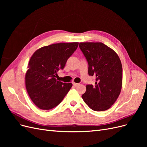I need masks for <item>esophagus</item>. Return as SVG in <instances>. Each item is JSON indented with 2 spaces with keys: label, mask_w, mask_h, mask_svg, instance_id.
Returning a JSON list of instances; mask_svg holds the SVG:
<instances>
[{
  "label": "esophagus",
  "mask_w": 147,
  "mask_h": 147,
  "mask_svg": "<svg viewBox=\"0 0 147 147\" xmlns=\"http://www.w3.org/2000/svg\"><path fill=\"white\" fill-rule=\"evenodd\" d=\"M72 83H73V85H74V86H75L78 85V84H79V83H75V82H73Z\"/></svg>",
  "instance_id": "34e87169"
}]
</instances>
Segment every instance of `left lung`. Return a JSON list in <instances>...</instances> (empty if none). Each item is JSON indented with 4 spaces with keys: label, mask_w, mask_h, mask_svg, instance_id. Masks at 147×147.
<instances>
[{
    "label": "left lung",
    "mask_w": 147,
    "mask_h": 147,
    "mask_svg": "<svg viewBox=\"0 0 147 147\" xmlns=\"http://www.w3.org/2000/svg\"><path fill=\"white\" fill-rule=\"evenodd\" d=\"M79 47L88 63V74L96 77L82 96L94 111H105L117 100L121 90L123 69L117 53L101 42H81Z\"/></svg>",
    "instance_id": "1"
}]
</instances>
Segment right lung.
<instances>
[{"mask_svg":"<svg viewBox=\"0 0 147 147\" xmlns=\"http://www.w3.org/2000/svg\"><path fill=\"white\" fill-rule=\"evenodd\" d=\"M78 46V42L54 43L38 49L31 56L25 76L26 88L38 108L55 107L72 86L71 83L57 81L56 77Z\"/></svg>","mask_w":147,"mask_h":147,"instance_id":"add662e5","label":"right lung"}]
</instances>
